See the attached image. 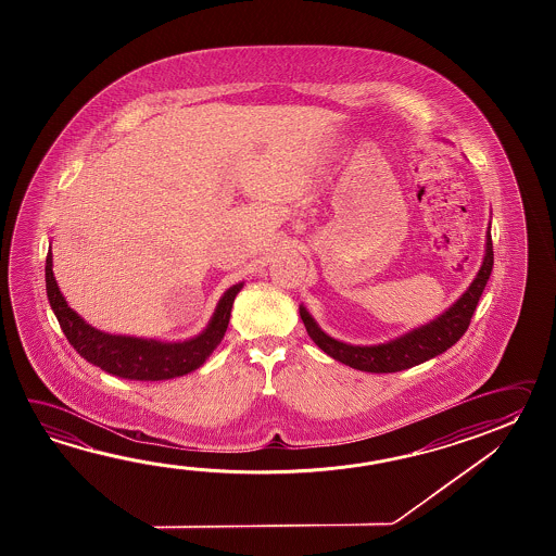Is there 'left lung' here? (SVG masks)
I'll use <instances>...</instances> for the list:
<instances>
[{"instance_id": "left-lung-1", "label": "left lung", "mask_w": 556, "mask_h": 556, "mask_svg": "<svg viewBox=\"0 0 556 556\" xmlns=\"http://www.w3.org/2000/svg\"><path fill=\"white\" fill-rule=\"evenodd\" d=\"M493 270V242H491V223L486 230L483 264L469 288L459 295V300L447 307L438 318L427 321L419 328L405 331L390 342L374 345H352L340 342L321 330L318 321L312 318L304 304H300V318L306 326L307 336L314 340L324 354L336 362L369 374H395L402 369L419 366L435 355L447 352L453 343L462 340L463 333L471 324L472 312L479 304L486 280Z\"/></svg>"}]
</instances>
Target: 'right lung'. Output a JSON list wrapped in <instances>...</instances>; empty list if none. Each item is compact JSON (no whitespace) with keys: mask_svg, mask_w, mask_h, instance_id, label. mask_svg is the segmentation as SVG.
I'll return each instance as SVG.
<instances>
[{"mask_svg":"<svg viewBox=\"0 0 556 556\" xmlns=\"http://www.w3.org/2000/svg\"><path fill=\"white\" fill-rule=\"evenodd\" d=\"M242 286L244 282H238L226 290L214 307L213 318L208 319L206 328L199 336L185 342H161L151 338L147 340L135 336H117L97 330L91 324H87L61 294L58 280L53 276L51 247L46 258L49 306L75 352L111 376L137 381L180 378L199 369L211 357L216 345L223 342L230 321V309Z\"/></svg>","mask_w":556,"mask_h":556,"instance_id":"1","label":"right lung"}]
</instances>
